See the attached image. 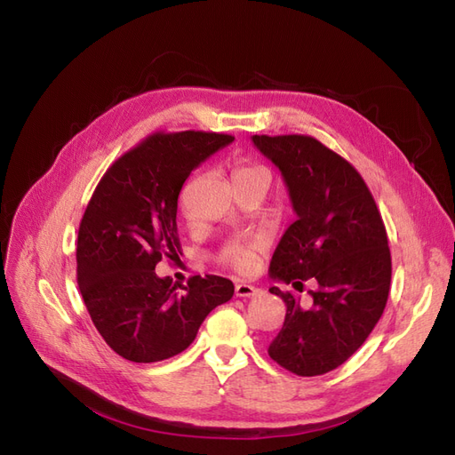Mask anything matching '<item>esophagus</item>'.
Masks as SVG:
<instances>
[{"label":"esophagus","mask_w":455,"mask_h":455,"mask_svg":"<svg viewBox=\"0 0 455 455\" xmlns=\"http://www.w3.org/2000/svg\"><path fill=\"white\" fill-rule=\"evenodd\" d=\"M259 292V288L252 286V284H246V283H239L235 286V296L237 298H251V296H256Z\"/></svg>","instance_id":"1"}]
</instances>
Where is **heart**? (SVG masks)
Wrapping results in <instances>:
<instances>
[{"mask_svg":"<svg viewBox=\"0 0 455 455\" xmlns=\"http://www.w3.org/2000/svg\"><path fill=\"white\" fill-rule=\"evenodd\" d=\"M233 180L237 184H244V182H261L269 188L271 184V172L264 167V164L254 163V161H241L235 169H233ZM261 251V243L254 241L246 246H235L231 249L226 256V259L229 264L239 269V271H249L252 269L254 261L258 252Z\"/></svg>","mask_w":455,"mask_h":455,"instance_id":"1","label":"heart"}]
</instances>
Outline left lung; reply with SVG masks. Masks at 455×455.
<instances>
[{
    "instance_id": "1",
    "label": "left lung",
    "mask_w": 455,
    "mask_h": 455,
    "mask_svg": "<svg viewBox=\"0 0 455 455\" xmlns=\"http://www.w3.org/2000/svg\"><path fill=\"white\" fill-rule=\"evenodd\" d=\"M254 146L279 167L296 212L273 252L271 286L286 315L269 343L271 359L296 376H321L359 349L387 304L391 252L381 214L363 176L313 136L254 134Z\"/></svg>"
}]
</instances>
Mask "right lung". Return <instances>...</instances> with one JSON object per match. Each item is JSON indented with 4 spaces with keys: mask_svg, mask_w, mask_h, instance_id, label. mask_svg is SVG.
Instances as JSON below:
<instances>
[{
    "mask_svg": "<svg viewBox=\"0 0 455 455\" xmlns=\"http://www.w3.org/2000/svg\"><path fill=\"white\" fill-rule=\"evenodd\" d=\"M233 136L156 132L106 171L81 218L77 284L92 324L119 356L159 363L182 353L201 323L233 296V283L196 275L188 284L157 277L178 258V196L189 172Z\"/></svg>",
    "mask_w": 455,
    "mask_h": 455,
    "instance_id": "right-lung-1",
    "label": "right lung"
}]
</instances>
